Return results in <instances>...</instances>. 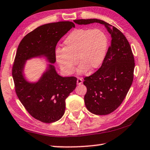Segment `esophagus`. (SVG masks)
Listing matches in <instances>:
<instances>
[{"instance_id": "esophagus-1", "label": "esophagus", "mask_w": 150, "mask_h": 150, "mask_svg": "<svg viewBox=\"0 0 150 150\" xmlns=\"http://www.w3.org/2000/svg\"><path fill=\"white\" fill-rule=\"evenodd\" d=\"M83 82V80H82V78L81 77H78L77 78V85H81Z\"/></svg>"}]
</instances>
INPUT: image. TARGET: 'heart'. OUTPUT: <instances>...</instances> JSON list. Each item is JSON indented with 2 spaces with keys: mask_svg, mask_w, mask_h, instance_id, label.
<instances>
[{
  "mask_svg": "<svg viewBox=\"0 0 150 150\" xmlns=\"http://www.w3.org/2000/svg\"><path fill=\"white\" fill-rule=\"evenodd\" d=\"M108 42L106 34L100 29H76L64 40L63 48L55 51L56 61L65 75L75 72L77 59L81 64L78 69L80 74L88 69L95 70L104 61Z\"/></svg>",
  "mask_w": 150,
  "mask_h": 150,
  "instance_id": "1",
  "label": "heart"
}]
</instances>
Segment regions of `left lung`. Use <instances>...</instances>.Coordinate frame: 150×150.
Returning <instances> with one entry per match:
<instances>
[{"mask_svg": "<svg viewBox=\"0 0 150 150\" xmlns=\"http://www.w3.org/2000/svg\"><path fill=\"white\" fill-rule=\"evenodd\" d=\"M79 25L98 23L104 25L111 35V44L101 67L84 78L87 88L84 96L86 106L96 115H108L123 101L133 80L135 60L128 40L119 30L102 20L77 19Z\"/></svg>", "mask_w": 150, "mask_h": 150, "instance_id": "obj_1", "label": "left lung"}]
</instances>
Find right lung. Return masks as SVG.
Masks as SVG:
<instances>
[{"label": "right lung", "instance_id": "add662e5", "mask_svg": "<svg viewBox=\"0 0 150 150\" xmlns=\"http://www.w3.org/2000/svg\"><path fill=\"white\" fill-rule=\"evenodd\" d=\"M72 28L75 24L71 21L41 25L28 33L17 48L12 69L15 92L30 115L45 123L57 121L63 116L65 100L76 88L77 78L61 77L49 64L38 81L31 83L24 77V67L26 61L34 57H44L54 63L56 46Z\"/></svg>", "mask_w": 150, "mask_h": 150}]
</instances>
